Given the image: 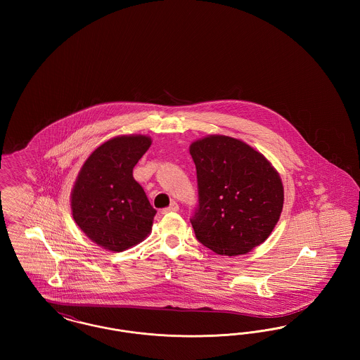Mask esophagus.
I'll return each mask as SVG.
<instances>
[{
	"label": "esophagus",
	"mask_w": 360,
	"mask_h": 360,
	"mask_svg": "<svg viewBox=\"0 0 360 360\" xmlns=\"http://www.w3.org/2000/svg\"><path fill=\"white\" fill-rule=\"evenodd\" d=\"M179 210V205L176 204V202H172L169 207H165L162 212H163V214H166V213H170V212H178Z\"/></svg>",
	"instance_id": "obj_1"
}]
</instances>
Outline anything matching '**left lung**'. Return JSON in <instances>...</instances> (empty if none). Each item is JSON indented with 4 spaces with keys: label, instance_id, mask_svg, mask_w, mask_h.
I'll use <instances>...</instances> for the list:
<instances>
[{
    "label": "left lung",
    "instance_id": "1",
    "mask_svg": "<svg viewBox=\"0 0 360 360\" xmlns=\"http://www.w3.org/2000/svg\"><path fill=\"white\" fill-rule=\"evenodd\" d=\"M198 205L195 238L219 255L236 257L270 236L283 207V185L271 163L239 139L209 135L190 144Z\"/></svg>",
    "mask_w": 360,
    "mask_h": 360
}]
</instances>
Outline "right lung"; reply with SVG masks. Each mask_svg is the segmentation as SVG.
Instances as JSON below:
<instances>
[{
	"mask_svg": "<svg viewBox=\"0 0 360 360\" xmlns=\"http://www.w3.org/2000/svg\"><path fill=\"white\" fill-rule=\"evenodd\" d=\"M151 137L122 135L105 141L86 159L71 191L72 217L105 250L121 252L146 239L156 210L132 175Z\"/></svg>",
	"mask_w": 360,
	"mask_h": 360,
	"instance_id": "obj_1",
	"label": "right lung"
}]
</instances>
